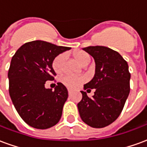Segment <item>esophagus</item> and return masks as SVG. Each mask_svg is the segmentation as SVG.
Returning a JSON list of instances; mask_svg holds the SVG:
<instances>
[{
	"label": "esophagus",
	"mask_w": 147,
	"mask_h": 147,
	"mask_svg": "<svg viewBox=\"0 0 147 147\" xmlns=\"http://www.w3.org/2000/svg\"><path fill=\"white\" fill-rule=\"evenodd\" d=\"M67 91H68V94H71V90L68 89V90H67Z\"/></svg>",
	"instance_id": "obj_1"
}]
</instances>
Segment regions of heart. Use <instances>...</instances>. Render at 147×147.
Wrapping results in <instances>:
<instances>
[{
	"label": "heart",
	"mask_w": 147,
	"mask_h": 147,
	"mask_svg": "<svg viewBox=\"0 0 147 147\" xmlns=\"http://www.w3.org/2000/svg\"><path fill=\"white\" fill-rule=\"evenodd\" d=\"M75 59L81 66H86L90 62V56L87 53L83 51H79L74 54ZM64 55L63 53L57 55L53 61V68L57 73H61L64 69ZM61 82L65 86L75 89L80 86L84 82L85 79L80 76H71V75H64L61 78Z\"/></svg>",
	"instance_id": "b5f03b06"
}]
</instances>
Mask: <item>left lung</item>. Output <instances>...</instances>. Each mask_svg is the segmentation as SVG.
Instances as JSON below:
<instances>
[{
	"label": "left lung",
	"mask_w": 147,
	"mask_h": 147,
	"mask_svg": "<svg viewBox=\"0 0 147 147\" xmlns=\"http://www.w3.org/2000/svg\"><path fill=\"white\" fill-rule=\"evenodd\" d=\"M83 49L92 56L96 65L94 76L83 88L86 91L95 89V92L89 98L81 91L83 98L78 109L84 123L101 128L114 122L121 113L129 95L131 74L127 61L118 52L100 45Z\"/></svg>",
	"instance_id": "obj_1"
}]
</instances>
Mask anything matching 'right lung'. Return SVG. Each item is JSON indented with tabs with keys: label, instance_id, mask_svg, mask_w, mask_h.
<instances>
[{
	"label": "right lung",
	"instance_id": "right-lung-1",
	"mask_svg": "<svg viewBox=\"0 0 147 147\" xmlns=\"http://www.w3.org/2000/svg\"><path fill=\"white\" fill-rule=\"evenodd\" d=\"M70 49L36 40L20 46L11 58L8 73L9 94L19 115L32 127L47 129L61 119L68 97L67 88L57 83L52 90L45 84L54 80V58Z\"/></svg>",
	"mask_w": 147,
	"mask_h": 147
}]
</instances>
